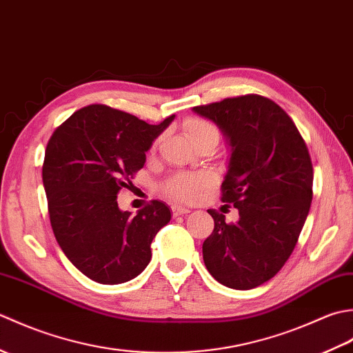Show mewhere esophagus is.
Returning a JSON list of instances; mask_svg holds the SVG:
<instances>
[{
    "mask_svg": "<svg viewBox=\"0 0 353 353\" xmlns=\"http://www.w3.org/2000/svg\"><path fill=\"white\" fill-rule=\"evenodd\" d=\"M171 212H172V215H174V216H177V215H183V214H188V212H191V211H190V208H186V206H181V205H174V206H171Z\"/></svg>",
    "mask_w": 353,
    "mask_h": 353,
    "instance_id": "34e87169",
    "label": "esophagus"
}]
</instances>
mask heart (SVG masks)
<instances>
[{"instance_id":"heart-1","label":"heart","mask_w":353,"mask_h":353,"mask_svg":"<svg viewBox=\"0 0 353 353\" xmlns=\"http://www.w3.org/2000/svg\"><path fill=\"white\" fill-rule=\"evenodd\" d=\"M183 130L186 138L190 139L191 144H199L203 141H215L220 139V130L212 121L206 118L194 117L186 119L183 124ZM156 139L152 145V150L157 147ZM212 183V177L208 172H177V174L171 176L163 185V192L171 199L179 200H191L197 196V194L205 190L206 186Z\"/></svg>"}]
</instances>
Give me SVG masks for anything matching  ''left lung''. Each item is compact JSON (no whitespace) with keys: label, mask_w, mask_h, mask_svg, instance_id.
<instances>
[{"label":"left lung","mask_w":353,"mask_h":353,"mask_svg":"<svg viewBox=\"0 0 353 353\" xmlns=\"http://www.w3.org/2000/svg\"><path fill=\"white\" fill-rule=\"evenodd\" d=\"M232 145L221 201L239 214L236 223L209 209L214 230L203 261L215 281L252 290L270 281L294 250L312 200V162L294 121L267 97L247 94L196 106Z\"/></svg>","instance_id":"1"}]
</instances>
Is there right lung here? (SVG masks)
<instances>
[{
    "instance_id": "right-lung-1",
    "label": "right lung",
    "mask_w": 353,
    "mask_h": 353,
    "mask_svg": "<svg viewBox=\"0 0 353 353\" xmlns=\"http://www.w3.org/2000/svg\"><path fill=\"white\" fill-rule=\"evenodd\" d=\"M172 119L153 125L91 104L52 132L42 165L50 223L66 258L89 279L123 283L152 259L153 238L171 220L168 206L152 200L132 215L119 211L117 196L130 188L145 152Z\"/></svg>"
}]
</instances>
